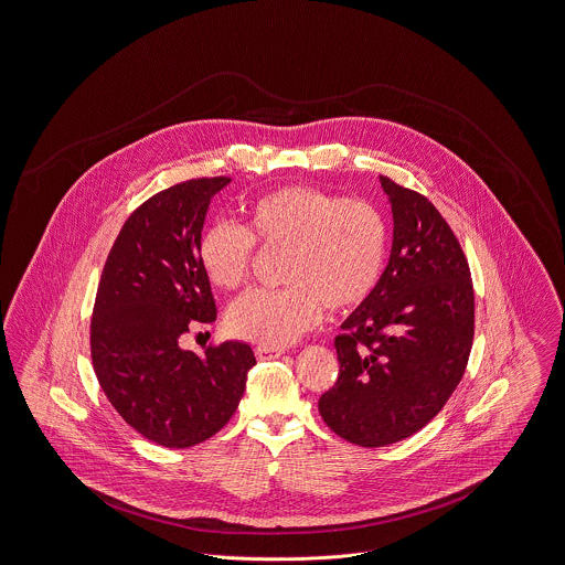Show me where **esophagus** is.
<instances>
[{
    "label": "esophagus",
    "instance_id": "34e87169",
    "mask_svg": "<svg viewBox=\"0 0 565 565\" xmlns=\"http://www.w3.org/2000/svg\"><path fill=\"white\" fill-rule=\"evenodd\" d=\"M253 351H255V358L262 360V362L264 360H275V358H279L284 353L281 347H262V344H257Z\"/></svg>",
    "mask_w": 565,
    "mask_h": 565
}]
</instances>
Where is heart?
Returning a JSON list of instances; mask_svg holds the SVG:
<instances>
[{
  "instance_id": "1",
  "label": "heart",
  "mask_w": 565,
  "mask_h": 565,
  "mask_svg": "<svg viewBox=\"0 0 565 565\" xmlns=\"http://www.w3.org/2000/svg\"><path fill=\"white\" fill-rule=\"evenodd\" d=\"M255 245L286 249L281 290H253L227 312L234 335L286 347L318 324L324 306L342 312L366 301L379 284L387 225L366 199L324 190H273L247 207L245 227L214 223L199 241V262L221 290H238L252 275Z\"/></svg>"
}]
</instances>
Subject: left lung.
<instances>
[{
    "instance_id": "1",
    "label": "left lung",
    "mask_w": 565,
    "mask_h": 565,
    "mask_svg": "<svg viewBox=\"0 0 565 565\" xmlns=\"http://www.w3.org/2000/svg\"><path fill=\"white\" fill-rule=\"evenodd\" d=\"M379 180L394 216L390 262L342 322L340 373L318 401L333 434L366 448L409 438L438 416L475 338L470 266L450 225L425 194Z\"/></svg>"
}]
</instances>
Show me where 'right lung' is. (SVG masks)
Masks as SVG:
<instances>
[{
    "label": "right lung",
    "mask_w": 565,
    "mask_h": 565,
    "mask_svg": "<svg viewBox=\"0 0 565 565\" xmlns=\"http://www.w3.org/2000/svg\"><path fill=\"white\" fill-rule=\"evenodd\" d=\"M230 178L160 190L121 227L97 286L90 358L113 407L142 438L189 448L234 416L255 364L245 342L184 351L192 327L216 320L199 241L210 199Z\"/></svg>",
    "instance_id": "right-lung-1"
}]
</instances>
